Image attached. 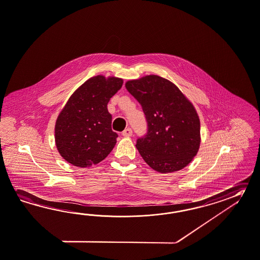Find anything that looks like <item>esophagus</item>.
I'll use <instances>...</instances> for the list:
<instances>
[{"label":"esophagus","mask_w":260,"mask_h":260,"mask_svg":"<svg viewBox=\"0 0 260 260\" xmlns=\"http://www.w3.org/2000/svg\"><path fill=\"white\" fill-rule=\"evenodd\" d=\"M132 134H133L132 129H131V128H126V129L122 132V136H123V137H126V138H129V137L132 136Z\"/></svg>","instance_id":"34e87169"}]
</instances>
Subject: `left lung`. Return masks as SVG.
<instances>
[{
    "instance_id": "obj_1",
    "label": "left lung",
    "mask_w": 260,
    "mask_h": 260,
    "mask_svg": "<svg viewBox=\"0 0 260 260\" xmlns=\"http://www.w3.org/2000/svg\"><path fill=\"white\" fill-rule=\"evenodd\" d=\"M125 87L148 122V133L136 144L141 157L161 173L187 166L201 143L200 119L192 103L173 82L154 74L127 81Z\"/></svg>"
}]
</instances>
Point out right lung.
<instances>
[{"label":"right lung","instance_id":"obj_1","mask_svg":"<svg viewBox=\"0 0 260 260\" xmlns=\"http://www.w3.org/2000/svg\"><path fill=\"white\" fill-rule=\"evenodd\" d=\"M123 80L96 75L71 95L57 116L54 141L60 155L75 167L87 168L105 159L116 145L107 104Z\"/></svg>","mask_w":260,"mask_h":260}]
</instances>
